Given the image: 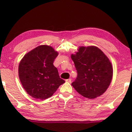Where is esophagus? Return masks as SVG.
Here are the masks:
<instances>
[{
    "mask_svg": "<svg viewBox=\"0 0 132 132\" xmlns=\"http://www.w3.org/2000/svg\"><path fill=\"white\" fill-rule=\"evenodd\" d=\"M66 82H71V79H66Z\"/></svg>",
    "mask_w": 132,
    "mask_h": 132,
    "instance_id": "34e87169",
    "label": "esophagus"
}]
</instances>
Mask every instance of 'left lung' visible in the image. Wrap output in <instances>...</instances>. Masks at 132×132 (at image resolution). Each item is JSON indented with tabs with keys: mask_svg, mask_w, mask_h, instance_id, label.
<instances>
[{
	"mask_svg": "<svg viewBox=\"0 0 132 132\" xmlns=\"http://www.w3.org/2000/svg\"><path fill=\"white\" fill-rule=\"evenodd\" d=\"M77 77L71 85L82 97L94 99L104 94L111 84L113 68L108 57L97 46H80L71 54Z\"/></svg>",
	"mask_w": 132,
	"mask_h": 132,
	"instance_id": "left-lung-1",
	"label": "left lung"
}]
</instances>
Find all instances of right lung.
Returning a JSON list of instances; mask_svg holds the SVG:
<instances>
[{"label":"right lung","instance_id":"add662e5","mask_svg":"<svg viewBox=\"0 0 132 132\" xmlns=\"http://www.w3.org/2000/svg\"><path fill=\"white\" fill-rule=\"evenodd\" d=\"M58 55L50 46L40 45L24 55L19 66V79L29 95L43 100L51 97L65 81L53 65Z\"/></svg>","mask_w":132,"mask_h":132}]
</instances>
